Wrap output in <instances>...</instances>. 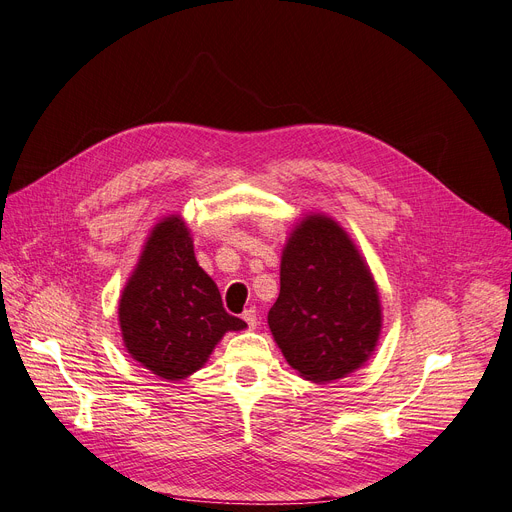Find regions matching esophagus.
I'll return each instance as SVG.
<instances>
[{"label": "esophagus", "instance_id": "obj_1", "mask_svg": "<svg viewBox=\"0 0 512 512\" xmlns=\"http://www.w3.org/2000/svg\"><path fill=\"white\" fill-rule=\"evenodd\" d=\"M242 319L249 328H257V311L255 309H245L242 311Z\"/></svg>", "mask_w": 512, "mask_h": 512}]
</instances>
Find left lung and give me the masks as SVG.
I'll return each mask as SVG.
<instances>
[{"instance_id":"1","label":"left lung","mask_w":512,"mask_h":512,"mask_svg":"<svg viewBox=\"0 0 512 512\" xmlns=\"http://www.w3.org/2000/svg\"><path fill=\"white\" fill-rule=\"evenodd\" d=\"M267 324L290 367L311 382L344 378L373 353L382 328L378 288L334 220L311 215L288 238Z\"/></svg>"}]
</instances>
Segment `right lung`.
Masks as SVG:
<instances>
[{
    "label": "right lung",
    "mask_w": 512,
    "mask_h": 512,
    "mask_svg": "<svg viewBox=\"0 0 512 512\" xmlns=\"http://www.w3.org/2000/svg\"><path fill=\"white\" fill-rule=\"evenodd\" d=\"M122 338L132 359L164 380L197 371L213 346L247 324L230 315L201 270L188 228L176 215L159 222L120 299Z\"/></svg>",
    "instance_id": "right-lung-1"
}]
</instances>
